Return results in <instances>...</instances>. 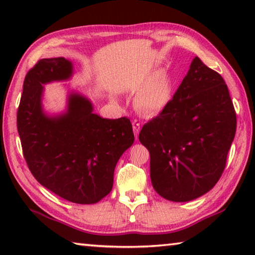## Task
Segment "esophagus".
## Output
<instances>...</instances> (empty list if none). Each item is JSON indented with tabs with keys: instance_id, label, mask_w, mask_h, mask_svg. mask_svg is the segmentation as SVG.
I'll return each instance as SVG.
<instances>
[{
	"instance_id": "34e87169",
	"label": "esophagus",
	"mask_w": 255,
	"mask_h": 255,
	"mask_svg": "<svg viewBox=\"0 0 255 255\" xmlns=\"http://www.w3.org/2000/svg\"><path fill=\"white\" fill-rule=\"evenodd\" d=\"M132 130H133V133H135V137L137 139L138 133H139V130H140V123L136 119L132 120Z\"/></svg>"
}]
</instances>
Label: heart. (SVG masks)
Masks as SVG:
<instances>
[{"instance_id":"heart-1","label":"heart","mask_w":255,"mask_h":255,"mask_svg":"<svg viewBox=\"0 0 255 255\" xmlns=\"http://www.w3.org/2000/svg\"><path fill=\"white\" fill-rule=\"evenodd\" d=\"M173 97V81L167 73H157L135 97L138 110L154 116L169 106Z\"/></svg>"}]
</instances>
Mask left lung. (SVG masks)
Returning a JSON list of instances; mask_svg holds the SVG:
<instances>
[{
    "mask_svg": "<svg viewBox=\"0 0 255 255\" xmlns=\"http://www.w3.org/2000/svg\"><path fill=\"white\" fill-rule=\"evenodd\" d=\"M235 132L236 112L225 81L195 57L169 106L138 137L149 152L155 191L175 202L208 192L221 179Z\"/></svg>",
    "mask_w": 255,
    "mask_h": 255,
    "instance_id": "obj_1",
    "label": "left lung"
}]
</instances>
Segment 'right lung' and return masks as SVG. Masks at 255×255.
<instances>
[{
	"label": "right lung",
	"instance_id": "1",
	"mask_svg": "<svg viewBox=\"0 0 255 255\" xmlns=\"http://www.w3.org/2000/svg\"><path fill=\"white\" fill-rule=\"evenodd\" d=\"M71 75L70 60H38L23 82L18 132L23 157L38 182L71 202L96 204L111 191L116 164L135 137L128 118H101L79 94H71L65 115L47 117L41 108L42 84Z\"/></svg>",
	"mask_w": 255,
	"mask_h": 255
}]
</instances>
